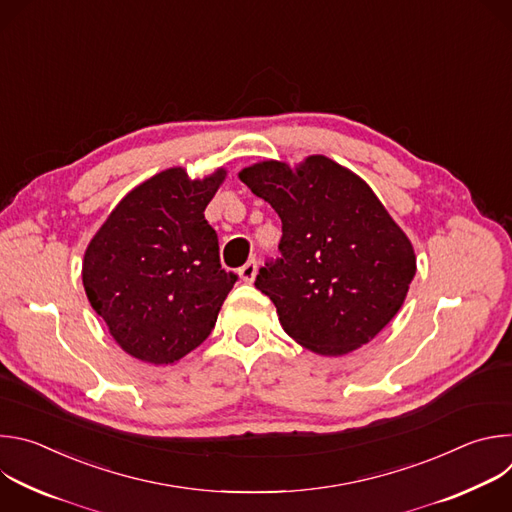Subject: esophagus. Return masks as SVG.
Instances as JSON below:
<instances>
[{
	"label": "esophagus",
	"mask_w": 512,
	"mask_h": 512,
	"mask_svg": "<svg viewBox=\"0 0 512 512\" xmlns=\"http://www.w3.org/2000/svg\"><path fill=\"white\" fill-rule=\"evenodd\" d=\"M255 275H257V261H255V259H251V261H247L243 267H239V277H241L245 283H251V281L255 279Z\"/></svg>",
	"instance_id": "1"
}]
</instances>
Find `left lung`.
I'll use <instances>...</instances> for the list:
<instances>
[{
    "instance_id": "8db88e82",
    "label": "left lung",
    "mask_w": 512,
    "mask_h": 512,
    "mask_svg": "<svg viewBox=\"0 0 512 512\" xmlns=\"http://www.w3.org/2000/svg\"><path fill=\"white\" fill-rule=\"evenodd\" d=\"M239 178L281 218L275 261L255 287L304 348L340 356L371 342L401 310L415 253L369 184L326 156L296 170L259 162Z\"/></svg>"
}]
</instances>
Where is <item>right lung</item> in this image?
<instances>
[{"instance_id":"right-lung-1","label":"right lung","mask_w":512,"mask_h":512,"mask_svg":"<svg viewBox=\"0 0 512 512\" xmlns=\"http://www.w3.org/2000/svg\"><path fill=\"white\" fill-rule=\"evenodd\" d=\"M170 168L133 188L85 251L83 285L93 310L131 356L172 364L202 344L237 275L218 257L204 208L223 184Z\"/></svg>"}]
</instances>
